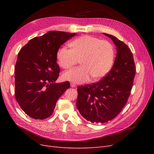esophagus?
<instances>
[{
    "label": "esophagus",
    "mask_w": 154,
    "mask_h": 154,
    "mask_svg": "<svg viewBox=\"0 0 154 154\" xmlns=\"http://www.w3.org/2000/svg\"><path fill=\"white\" fill-rule=\"evenodd\" d=\"M71 87H76V85L74 83L71 82Z\"/></svg>",
    "instance_id": "34e87169"
}]
</instances>
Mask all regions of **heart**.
Instances as JSON below:
<instances>
[{
    "mask_svg": "<svg viewBox=\"0 0 154 154\" xmlns=\"http://www.w3.org/2000/svg\"><path fill=\"white\" fill-rule=\"evenodd\" d=\"M70 49L61 48L57 53L60 66L67 69L80 61L81 66L65 72L64 80L74 83H84L91 77L98 80L108 73L114 59L113 46L108 41L89 35L82 36L69 44Z\"/></svg>",
    "mask_w": 154,
    "mask_h": 154,
    "instance_id": "1",
    "label": "heart"
}]
</instances>
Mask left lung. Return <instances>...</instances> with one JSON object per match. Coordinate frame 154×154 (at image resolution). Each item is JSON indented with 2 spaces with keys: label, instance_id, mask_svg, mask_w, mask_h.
I'll return each instance as SVG.
<instances>
[{
  "label": "left lung",
  "instance_id": "obj_1",
  "mask_svg": "<svg viewBox=\"0 0 154 154\" xmlns=\"http://www.w3.org/2000/svg\"><path fill=\"white\" fill-rule=\"evenodd\" d=\"M103 34L116 46L114 66L100 82L77 88L78 110L85 119L96 123L108 122L120 113L130 96L136 74L133 54L127 45L113 35Z\"/></svg>",
  "mask_w": 154,
  "mask_h": 154
}]
</instances>
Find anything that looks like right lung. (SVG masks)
<instances>
[{
  "mask_svg": "<svg viewBox=\"0 0 154 154\" xmlns=\"http://www.w3.org/2000/svg\"><path fill=\"white\" fill-rule=\"evenodd\" d=\"M76 35L58 31L35 37L19 51L15 67V95L20 108L30 118L44 119L52 115L56 103L70 83H54L59 76L57 53Z\"/></svg>",
  "mask_w": 154,
  "mask_h": 154,
  "instance_id": "add662e5",
  "label": "right lung"
}]
</instances>
